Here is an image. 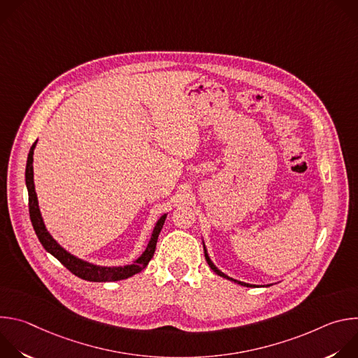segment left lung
<instances>
[{"mask_svg": "<svg viewBox=\"0 0 358 358\" xmlns=\"http://www.w3.org/2000/svg\"><path fill=\"white\" fill-rule=\"evenodd\" d=\"M202 246H203V255H206V259H207V262H208V265H210V268L218 275V276H221V278H225V279H228V280H231V282H235V283H238V285H241V286H245V287H258L259 285H250V283H245V282H241V280H236V279H234V278H229L228 275H225L224 272H221L215 265H214V262L211 261V258H210V255H208V250H207V248H206V242L202 241ZM266 286H271V285H266Z\"/></svg>", "mask_w": 358, "mask_h": 358, "instance_id": "left-lung-1", "label": "left lung"}]
</instances>
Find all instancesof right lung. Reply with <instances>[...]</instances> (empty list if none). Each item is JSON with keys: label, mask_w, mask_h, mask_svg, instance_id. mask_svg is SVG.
<instances>
[{"label": "right lung", "mask_w": 358, "mask_h": 358, "mask_svg": "<svg viewBox=\"0 0 358 358\" xmlns=\"http://www.w3.org/2000/svg\"><path fill=\"white\" fill-rule=\"evenodd\" d=\"M38 140L32 144L28 152V160H27V169H25V184L28 189V201H29V218L34 227V231L45 248L46 252H49L52 257H55L66 269H69L73 275H76L80 279L89 280V282H116V280H123L127 278H131L133 275L141 272L150 262L156 250L157 239L160 235V231L164 225V221L167 218V214H163L156 225L155 229H152L151 238L144 249V252L140 255V257L130 265H123V266H101V265H94L92 262H87L85 259H80L75 257L73 253L68 252L65 248H62L54 236L50 235L45 227L41 210H39V203H38V196L35 192V184H34V150L36 147Z\"/></svg>", "instance_id": "add662e5"}]
</instances>
